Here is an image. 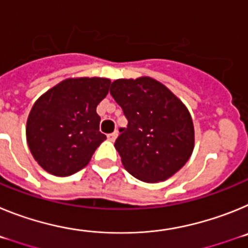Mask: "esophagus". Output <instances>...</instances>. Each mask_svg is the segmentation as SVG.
<instances>
[{
    "label": "esophagus",
    "mask_w": 248,
    "mask_h": 248,
    "mask_svg": "<svg viewBox=\"0 0 248 248\" xmlns=\"http://www.w3.org/2000/svg\"><path fill=\"white\" fill-rule=\"evenodd\" d=\"M118 137V133L117 131H114V133H110V134H108V140H110V141H114V140L117 139Z\"/></svg>",
    "instance_id": "esophagus-1"
}]
</instances>
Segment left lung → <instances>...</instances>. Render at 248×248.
Here are the masks:
<instances>
[{
  "label": "left lung",
  "mask_w": 248,
  "mask_h": 248,
  "mask_svg": "<svg viewBox=\"0 0 248 248\" xmlns=\"http://www.w3.org/2000/svg\"><path fill=\"white\" fill-rule=\"evenodd\" d=\"M110 94L128 120L114 143L124 168L145 183L179 171L194 149L191 115L181 100L149 77L115 80Z\"/></svg>",
  "instance_id": "obj_1"
}]
</instances>
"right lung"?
I'll return each mask as SVG.
<instances>
[{"label":"right lung","instance_id":"add662e5","mask_svg":"<svg viewBox=\"0 0 248 248\" xmlns=\"http://www.w3.org/2000/svg\"><path fill=\"white\" fill-rule=\"evenodd\" d=\"M107 78L65 79L34 103L27 120V143L49 174L69 176L88 165L107 139L99 131L97 105L107 97Z\"/></svg>","mask_w":248,"mask_h":248}]
</instances>
